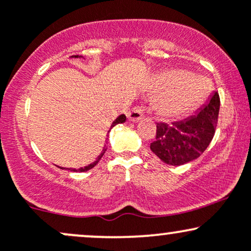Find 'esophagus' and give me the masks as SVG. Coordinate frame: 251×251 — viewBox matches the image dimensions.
I'll return each instance as SVG.
<instances>
[{
  "label": "esophagus",
  "mask_w": 251,
  "mask_h": 251,
  "mask_svg": "<svg viewBox=\"0 0 251 251\" xmlns=\"http://www.w3.org/2000/svg\"><path fill=\"white\" fill-rule=\"evenodd\" d=\"M144 117V113H143V109L140 107H134L132 108L131 111L127 113V118L129 122H139L140 119Z\"/></svg>",
  "instance_id": "1"
}]
</instances>
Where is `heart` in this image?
Instances as JSON below:
<instances>
[{
	"label": "heart",
	"instance_id": "heart-1",
	"mask_svg": "<svg viewBox=\"0 0 251 251\" xmlns=\"http://www.w3.org/2000/svg\"><path fill=\"white\" fill-rule=\"evenodd\" d=\"M200 75L188 71L170 70L155 77L154 91H159L153 100V108L159 117L174 120L197 107L205 94Z\"/></svg>",
	"mask_w": 251,
	"mask_h": 251
}]
</instances>
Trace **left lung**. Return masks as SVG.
<instances>
[{
    "instance_id": "left-lung-1",
    "label": "left lung",
    "mask_w": 251,
    "mask_h": 251,
    "mask_svg": "<svg viewBox=\"0 0 251 251\" xmlns=\"http://www.w3.org/2000/svg\"><path fill=\"white\" fill-rule=\"evenodd\" d=\"M220 112V96H210L203 107L194 116L172 123L157 125L155 140L150 149L162 162L179 166L197 159L214 138Z\"/></svg>"
}]
</instances>
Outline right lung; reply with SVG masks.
Masks as SVG:
<instances>
[{
  "label": "right lung",
  "instance_id": "obj_1",
  "mask_svg": "<svg viewBox=\"0 0 251 251\" xmlns=\"http://www.w3.org/2000/svg\"><path fill=\"white\" fill-rule=\"evenodd\" d=\"M71 57H74V59H77V57H82V56H81V55H73V56H71ZM125 122H126V117H125V114H120V116L118 117L117 119L114 120L113 123H112L111 128H113L114 126L118 125V124H123V123H125ZM111 128H109V131H111ZM109 131H108V133H109ZM108 133H107V135H108ZM106 150H107V146H106V144H105V145H103V148H102L101 153H100L99 155H98V158L96 159V162L91 163V164H89V165H87V166H83V168H80V169H66V170H71V171H74V172H85V171H88V170L93 169L94 166H96L97 164L99 163V160L101 159V157L103 155V153H105V152H106ZM60 169H63V168H60Z\"/></svg>",
  "mask_w": 251,
  "mask_h": 251
}]
</instances>
